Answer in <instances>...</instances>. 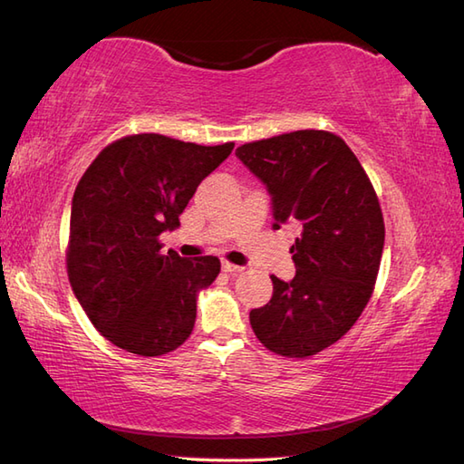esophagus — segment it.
I'll list each match as a JSON object with an SVG mask.
<instances>
[{
  "instance_id": "1",
  "label": "esophagus",
  "mask_w": 464,
  "mask_h": 464,
  "mask_svg": "<svg viewBox=\"0 0 464 464\" xmlns=\"http://www.w3.org/2000/svg\"><path fill=\"white\" fill-rule=\"evenodd\" d=\"M221 269H223L225 273H229V275H235V273H241V271H243V267H239V265H233V263H229V261H223V263H221Z\"/></svg>"
}]
</instances>
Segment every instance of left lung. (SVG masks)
Segmentation results:
<instances>
[{
	"label": "left lung",
	"mask_w": 464,
	"mask_h": 464,
	"mask_svg": "<svg viewBox=\"0 0 464 464\" xmlns=\"http://www.w3.org/2000/svg\"><path fill=\"white\" fill-rule=\"evenodd\" d=\"M235 155L267 187L273 229L299 221L297 275H273V297L253 309V333L283 357H311L337 343L367 307L377 281L384 223L377 195L341 137L303 130L245 143Z\"/></svg>",
	"instance_id": "left-lung-1"
}]
</instances>
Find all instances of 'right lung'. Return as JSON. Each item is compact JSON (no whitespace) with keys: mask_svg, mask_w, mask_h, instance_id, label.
Masks as SVG:
<instances>
[{"mask_svg":"<svg viewBox=\"0 0 464 464\" xmlns=\"http://www.w3.org/2000/svg\"><path fill=\"white\" fill-rule=\"evenodd\" d=\"M235 143H185L157 133L107 145L75 187L67 275L85 314L107 341L141 357L189 337L197 297L221 271L217 257L161 251L197 187Z\"/></svg>","mask_w":464,"mask_h":464,"instance_id":"add662e5","label":"right lung"}]
</instances>
